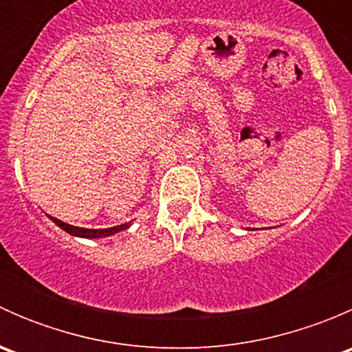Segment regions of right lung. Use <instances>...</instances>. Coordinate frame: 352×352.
<instances>
[{
  "label": "right lung",
  "mask_w": 352,
  "mask_h": 352,
  "mask_svg": "<svg viewBox=\"0 0 352 352\" xmlns=\"http://www.w3.org/2000/svg\"><path fill=\"white\" fill-rule=\"evenodd\" d=\"M49 218H51L52 221L59 226V228L65 230L66 233H69V235H73V236H81V239H100V236H110V235H116V233L122 232V230H127L131 226L129 223H124V225L112 226V228L90 230V228H80V226L67 225V223L61 221V219H58V218H52V216H49Z\"/></svg>",
  "instance_id": "right-lung-1"
}]
</instances>
